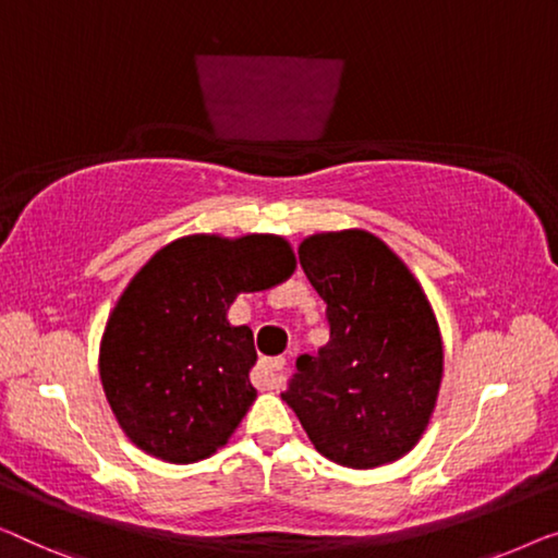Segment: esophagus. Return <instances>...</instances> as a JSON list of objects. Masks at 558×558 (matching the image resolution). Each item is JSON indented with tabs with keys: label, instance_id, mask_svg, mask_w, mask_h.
Here are the masks:
<instances>
[{
	"label": "esophagus",
	"instance_id": "esophagus-1",
	"mask_svg": "<svg viewBox=\"0 0 558 558\" xmlns=\"http://www.w3.org/2000/svg\"><path fill=\"white\" fill-rule=\"evenodd\" d=\"M282 371H286V359H263L257 363L253 373V380L257 388L276 390L282 384Z\"/></svg>",
	"mask_w": 558,
	"mask_h": 558
}]
</instances>
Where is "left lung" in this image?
<instances>
[{"label": "left lung", "mask_w": 558, "mask_h": 558, "mask_svg": "<svg viewBox=\"0 0 558 558\" xmlns=\"http://www.w3.org/2000/svg\"><path fill=\"white\" fill-rule=\"evenodd\" d=\"M298 257L326 301L330 340L295 361L282 393L315 451L348 469L409 453L434 413L444 343L405 263L365 230L318 232Z\"/></svg>", "instance_id": "1"}]
</instances>
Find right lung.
I'll list each match as a JSON object with an SVG mask.
<instances>
[{"instance_id": "obj_1", "label": "right lung", "mask_w": 558, "mask_h": 558, "mask_svg": "<svg viewBox=\"0 0 558 558\" xmlns=\"http://www.w3.org/2000/svg\"><path fill=\"white\" fill-rule=\"evenodd\" d=\"M278 235H187L157 251L124 288L99 345V378L128 438L168 463L228 444L257 390L253 330L230 326L238 293L293 276Z\"/></svg>"}]
</instances>
